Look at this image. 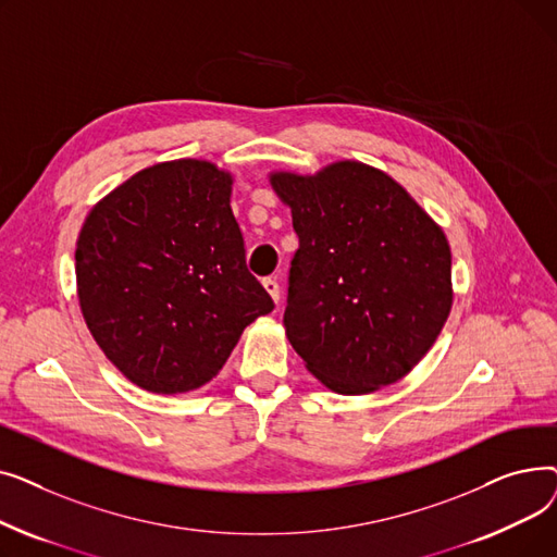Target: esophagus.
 Segmentation results:
<instances>
[{
  "label": "esophagus",
  "instance_id": "obj_1",
  "mask_svg": "<svg viewBox=\"0 0 557 557\" xmlns=\"http://www.w3.org/2000/svg\"><path fill=\"white\" fill-rule=\"evenodd\" d=\"M263 288H267V294L273 298V302H280V284L277 280H263Z\"/></svg>",
  "mask_w": 557,
  "mask_h": 557
}]
</instances>
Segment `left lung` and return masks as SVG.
<instances>
[{
	"label": "left lung",
	"mask_w": 557,
	"mask_h": 557,
	"mask_svg": "<svg viewBox=\"0 0 557 557\" xmlns=\"http://www.w3.org/2000/svg\"><path fill=\"white\" fill-rule=\"evenodd\" d=\"M269 183L300 239L284 330L305 368L341 395L399 382L451 313L443 227L386 171L359 160L275 169Z\"/></svg>",
	"instance_id": "1"
}]
</instances>
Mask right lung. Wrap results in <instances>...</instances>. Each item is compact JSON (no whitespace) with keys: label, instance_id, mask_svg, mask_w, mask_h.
<instances>
[{"label":"right lung","instance_id":"1","mask_svg":"<svg viewBox=\"0 0 557 557\" xmlns=\"http://www.w3.org/2000/svg\"><path fill=\"white\" fill-rule=\"evenodd\" d=\"M232 185L210 160L158 162L106 194L81 225L83 320L141 391L178 395L212 382L244 330L275 307L246 269Z\"/></svg>","mask_w":557,"mask_h":557}]
</instances>
